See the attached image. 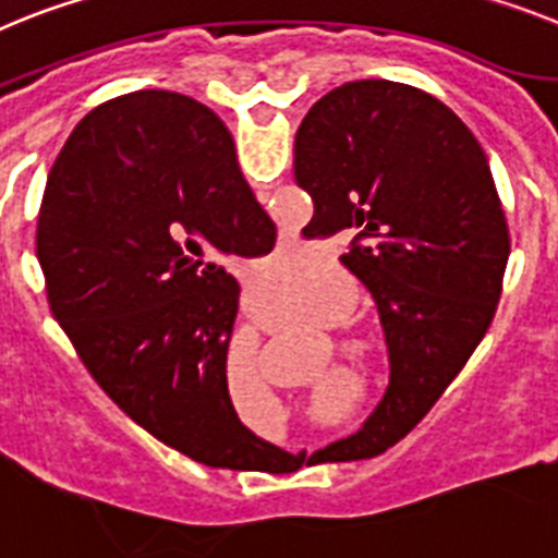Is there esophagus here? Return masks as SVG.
I'll return each mask as SVG.
<instances>
[{
  "instance_id": "34e87169",
  "label": "esophagus",
  "mask_w": 558,
  "mask_h": 558,
  "mask_svg": "<svg viewBox=\"0 0 558 558\" xmlns=\"http://www.w3.org/2000/svg\"><path fill=\"white\" fill-rule=\"evenodd\" d=\"M311 471H316V469H311Z\"/></svg>"
}]
</instances>
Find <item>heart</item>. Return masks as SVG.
Masks as SVG:
<instances>
[{"label": "heart", "instance_id": "obj_1", "mask_svg": "<svg viewBox=\"0 0 558 558\" xmlns=\"http://www.w3.org/2000/svg\"><path fill=\"white\" fill-rule=\"evenodd\" d=\"M302 311L318 322V325H341L359 304V284L350 274L341 268H332L327 279L318 288L302 293ZM338 350L344 352L361 366H380L389 361L392 352V338L380 322H347L336 330ZM259 366V364H256ZM361 392V384L352 375H344L332 387L322 389L311 403L313 421H332L336 417V398H355Z\"/></svg>", "mask_w": 558, "mask_h": 558}]
</instances>
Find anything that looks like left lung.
<instances>
[{"label": "left lung", "mask_w": 558, "mask_h": 558, "mask_svg": "<svg viewBox=\"0 0 558 558\" xmlns=\"http://www.w3.org/2000/svg\"><path fill=\"white\" fill-rule=\"evenodd\" d=\"M296 183L307 240L350 236L338 259L378 304L392 380L364 428L311 457L366 460L401 440L477 350L497 313L511 240L488 155L435 95L347 81L304 116Z\"/></svg>", "instance_id": "1"}]
</instances>
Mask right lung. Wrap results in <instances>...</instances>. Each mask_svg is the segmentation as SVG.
Instances as JSON below:
<instances>
[{"instance_id":"right-lung-1","label":"right lung","mask_w":558,"mask_h":558,"mask_svg":"<svg viewBox=\"0 0 558 558\" xmlns=\"http://www.w3.org/2000/svg\"><path fill=\"white\" fill-rule=\"evenodd\" d=\"M276 226L206 104L137 89L78 121L47 174L36 256L47 302L98 387L160 442L211 469H256L226 355L240 284ZM279 463L293 457L276 451Z\"/></svg>"}]
</instances>
